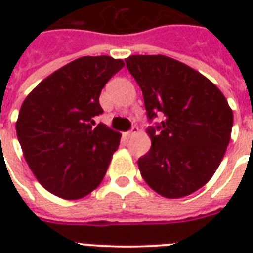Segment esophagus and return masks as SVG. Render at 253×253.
<instances>
[{"label": "esophagus", "mask_w": 253, "mask_h": 253, "mask_svg": "<svg viewBox=\"0 0 253 253\" xmlns=\"http://www.w3.org/2000/svg\"><path fill=\"white\" fill-rule=\"evenodd\" d=\"M138 132H139V128L136 126H134L132 128H131V131L126 132V136L127 138H132V136H135V135L138 134Z\"/></svg>", "instance_id": "obj_1"}]
</instances>
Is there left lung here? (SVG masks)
<instances>
[{
    "mask_svg": "<svg viewBox=\"0 0 253 253\" xmlns=\"http://www.w3.org/2000/svg\"><path fill=\"white\" fill-rule=\"evenodd\" d=\"M127 69L143 91L151 150L138 160L148 186L166 198H181L202 188L219 167L231 138L234 114L223 93L172 57L132 55Z\"/></svg>",
    "mask_w": 253,
    "mask_h": 253,
    "instance_id": "8db88e82",
    "label": "left lung"
}]
</instances>
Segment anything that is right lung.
<instances>
[{
	"label": "right lung",
	"mask_w": 253,
	"mask_h": 253,
	"mask_svg": "<svg viewBox=\"0 0 253 253\" xmlns=\"http://www.w3.org/2000/svg\"><path fill=\"white\" fill-rule=\"evenodd\" d=\"M110 56L71 61L34 87L23 101L15 130L34 176L45 190L64 200H80L105 177L121 134L103 123L99 94L123 68Z\"/></svg>",
	"instance_id": "add662e5"
}]
</instances>
